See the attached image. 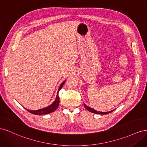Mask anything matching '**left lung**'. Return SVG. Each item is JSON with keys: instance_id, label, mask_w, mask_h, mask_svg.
I'll use <instances>...</instances> for the list:
<instances>
[{"instance_id": "obj_1", "label": "left lung", "mask_w": 147, "mask_h": 147, "mask_svg": "<svg viewBox=\"0 0 147 147\" xmlns=\"http://www.w3.org/2000/svg\"><path fill=\"white\" fill-rule=\"evenodd\" d=\"M84 107H85V108L89 111V112H92V113H96V114L105 115V114H108V113H111V112H112L113 111V110L110 111V112H98V111H96V110H94V109H92V108L90 107L87 106L86 104H84Z\"/></svg>"}]
</instances>
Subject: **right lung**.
I'll return each instance as SVG.
<instances>
[{
    "label": "right lung",
    "mask_w": 147,
    "mask_h": 147,
    "mask_svg": "<svg viewBox=\"0 0 147 147\" xmlns=\"http://www.w3.org/2000/svg\"><path fill=\"white\" fill-rule=\"evenodd\" d=\"M65 82V81L63 82V83H61V84L59 86V90H58V91H57V94L56 100H55V102H53V103L51 105H49L48 107H46V108L42 109L37 110H28V109H26V110H27L28 112H29L31 113L34 114V115H46V114H48V113H50L53 112H54V111L57 108V107H58L59 104V95H58L59 91H60L61 89L63 88Z\"/></svg>",
    "instance_id": "right-lung-1"
}]
</instances>
